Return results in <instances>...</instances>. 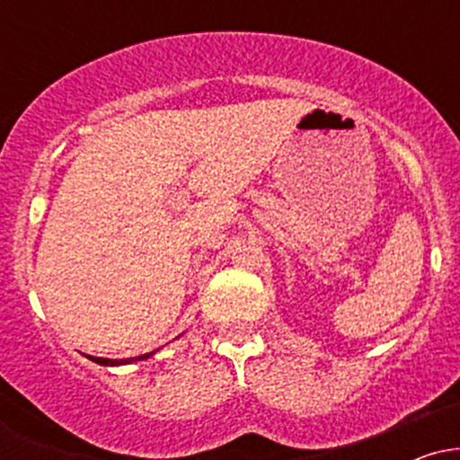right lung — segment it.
<instances>
[{
  "mask_svg": "<svg viewBox=\"0 0 460 460\" xmlns=\"http://www.w3.org/2000/svg\"><path fill=\"white\" fill-rule=\"evenodd\" d=\"M153 355V352H149V355H142V357H136V361H140V358H149ZM93 358L94 363H102V366H120V363H129L134 361V358H120V361H116V358H102V357H88Z\"/></svg>",
  "mask_w": 460,
  "mask_h": 460,
  "instance_id": "1",
  "label": "right lung"
}]
</instances>
